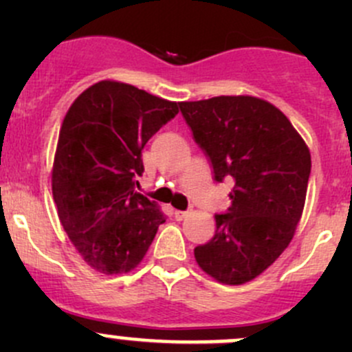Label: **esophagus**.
<instances>
[{
    "label": "esophagus",
    "instance_id": "1",
    "mask_svg": "<svg viewBox=\"0 0 352 352\" xmlns=\"http://www.w3.org/2000/svg\"><path fill=\"white\" fill-rule=\"evenodd\" d=\"M189 214H190L189 209H187V211H180V209H177V211H175V218L177 219H184L186 216H189Z\"/></svg>",
    "mask_w": 352,
    "mask_h": 352
}]
</instances>
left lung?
<instances>
[{"mask_svg":"<svg viewBox=\"0 0 352 352\" xmlns=\"http://www.w3.org/2000/svg\"><path fill=\"white\" fill-rule=\"evenodd\" d=\"M216 182H235L214 236L194 248L199 267L225 285L264 272L289 245L307 197L311 158L287 117L255 97L180 104Z\"/></svg>","mask_w":352,"mask_h":352,"instance_id":"left-lung-1","label":"left lung"}]
</instances>
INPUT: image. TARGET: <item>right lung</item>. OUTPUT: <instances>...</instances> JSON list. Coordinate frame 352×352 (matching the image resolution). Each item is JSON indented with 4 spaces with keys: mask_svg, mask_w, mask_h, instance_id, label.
Returning <instances> with one entry per match:
<instances>
[{
    "mask_svg": "<svg viewBox=\"0 0 352 352\" xmlns=\"http://www.w3.org/2000/svg\"><path fill=\"white\" fill-rule=\"evenodd\" d=\"M180 104L133 85L100 81L67 110L52 170V196L63 228L90 267L129 272L166 221L138 194L141 151L179 113Z\"/></svg>",
    "mask_w": 352,
    "mask_h": 352,
    "instance_id": "right-lung-1",
    "label": "right lung"
}]
</instances>
